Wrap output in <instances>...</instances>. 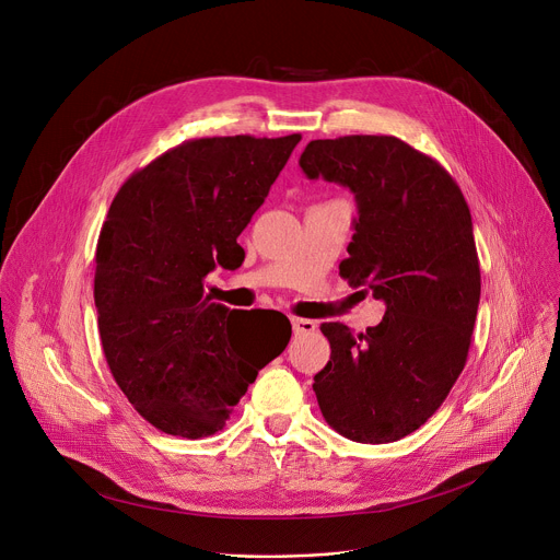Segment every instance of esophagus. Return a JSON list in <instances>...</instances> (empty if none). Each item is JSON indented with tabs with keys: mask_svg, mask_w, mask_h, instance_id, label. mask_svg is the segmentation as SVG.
<instances>
[{
	"mask_svg": "<svg viewBox=\"0 0 560 560\" xmlns=\"http://www.w3.org/2000/svg\"><path fill=\"white\" fill-rule=\"evenodd\" d=\"M292 330L294 335H311L317 330V322L313 319H301V317H292Z\"/></svg>",
	"mask_w": 560,
	"mask_h": 560,
	"instance_id": "1",
	"label": "esophagus"
}]
</instances>
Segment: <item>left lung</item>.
<instances>
[{"mask_svg":"<svg viewBox=\"0 0 560 560\" xmlns=\"http://www.w3.org/2000/svg\"><path fill=\"white\" fill-rule=\"evenodd\" d=\"M299 165L354 194L360 219L339 275L386 303L384 319L360 335L322 324L330 360L313 384L319 409L348 440H401L440 409L467 364L480 301L469 206L438 161L395 136L311 140Z\"/></svg>","mask_w":560,"mask_h":560,"instance_id":"obj_1","label":"left lung"}]
</instances>
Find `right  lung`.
I'll use <instances>...</instances> for the list:
<instances>
[{
    "instance_id": "right-lung-1",
    "label": "right lung",
    "mask_w": 560,
    "mask_h": 560,
    "mask_svg": "<svg viewBox=\"0 0 560 560\" xmlns=\"http://www.w3.org/2000/svg\"><path fill=\"white\" fill-rule=\"evenodd\" d=\"M299 133L194 138L133 172L103 223L93 299L109 371L159 431L214 435L292 328L249 352L236 311L206 292L245 259L238 234L288 163ZM288 319V317H285Z\"/></svg>"
}]
</instances>
